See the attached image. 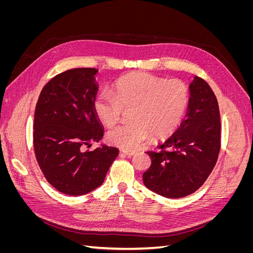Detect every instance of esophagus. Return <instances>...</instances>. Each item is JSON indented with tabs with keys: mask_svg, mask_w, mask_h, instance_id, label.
Returning a JSON list of instances; mask_svg holds the SVG:
<instances>
[{
	"mask_svg": "<svg viewBox=\"0 0 253 253\" xmlns=\"http://www.w3.org/2000/svg\"><path fill=\"white\" fill-rule=\"evenodd\" d=\"M122 154H125V155H126V156H132V155H134V154H136V151H126V150H122V151H120Z\"/></svg>",
	"mask_w": 253,
	"mask_h": 253,
	"instance_id": "esophagus-1",
	"label": "esophagus"
}]
</instances>
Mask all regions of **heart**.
<instances>
[{"label":"heart","mask_w":253,"mask_h":253,"mask_svg":"<svg viewBox=\"0 0 253 253\" xmlns=\"http://www.w3.org/2000/svg\"><path fill=\"white\" fill-rule=\"evenodd\" d=\"M113 94L98 95L93 109L106 126L116 124L122 109H132L131 124L114 127L106 136L111 144L124 150L136 149L150 134L159 138L173 133L185 116L190 98L183 81L166 80L143 72L119 78L114 83Z\"/></svg>","instance_id":"obj_1"}]
</instances>
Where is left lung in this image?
<instances>
[{"instance_id": "obj_1", "label": "left lung", "mask_w": 253, "mask_h": 253, "mask_svg": "<svg viewBox=\"0 0 253 253\" xmlns=\"http://www.w3.org/2000/svg\"><path fill=\"white\" fill-rule=\"evenodd\" d=\"M189 93L185 120L158 150L147 152L152 164L142 175L144 186L168 198L195 192L212 172L220 149L219 109L213 90L195 76Z\"/></svg>"}]
</instances>
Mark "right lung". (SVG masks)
Segmentation results:
<instances>
[{"instance_id":"obj_1","label":"right lung","mask_w":253,"mask_h":253,"mask_svg":"<svg viewBox=\"0 0 253 253\" xmlns=\"http://www.w3.org/2000/svg\"><path fill=\"white\" fill-rule=\"evenodd\" d=\"M96 68H73L53 77L38 99L34 148L45 178L60 192L78 196L102 185L119 150L106 144L94 151L82 147L99 142L103 126L93 103L97 96Z\"/></svg>"}]
</instances>
